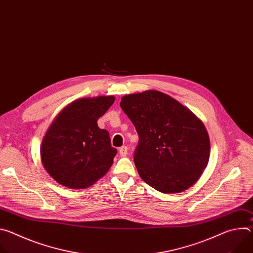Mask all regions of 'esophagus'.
<instances>
[{
  "instance_id": "1",
  "label": "esophagus",
  "mask_w": 253,
  "mask_h": 253,
  "mask_svg": "<svg viewBox=\"0 0 253 253\" xmlns=\"http://www.w3.org/2000/svg\"><path fill=\"white\" fill-rule=\"evenodd\" d=\"M128 153V148L126 146H122L120 149H119V154L122 156V157H125Z\"/></svg>"
}]
</instances>
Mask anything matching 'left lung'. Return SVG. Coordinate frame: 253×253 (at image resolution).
<instances>
[{"instance_id": "obj_1", "label": "left lung", "mask_w": 253, "mask_h": 253, "mask_svg": "<svg viewBox=\"0 0 253 253\" xmlns=\"http://www.w3.org/2000/svg\"><path fill=\"white\" fill-rule=\"evenodd\" d=\"M120 106L139 135L134 163L143 181L162 193L190 188L210 156L203 122L187 107L156 90L125 95Z\"/></svg>"}]
</instances>
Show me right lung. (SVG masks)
I'll return each instance as SVG.
<instances>
[{
	"label": "right lung",
	"instance_id": "obj_1",
	"mask_svg": "<svg viewBox=\"0 0 253 253\" xmlns=\"http://www.w3.org/2000/svg\"><path fill=\"white\" fill-rule=\"evenodd\" d=\"M114 96L75 100L56 116L43 137L40 154L48 174L71 189H85L113 164L117 149L109 132L97 121L114 103Z\"/></svg>",
	"mask_w": 253,
	"mask_h": 253
}]
</instances>
